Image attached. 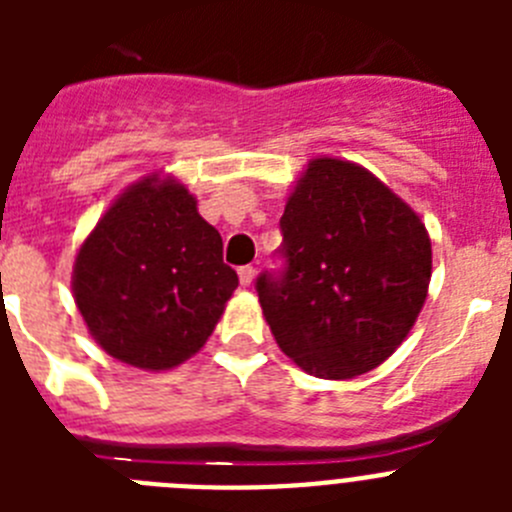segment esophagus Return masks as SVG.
Instances as JSON below:
<instances>
[{"instance_id": "esophagus-1", "label": "esophagus", "mask_w": 512, "mask_h": 512, "mask_svg": "<svg viewBox=\"0 0 512 512\" xmlns=\"http://www.w3.org/2000/svg\"><path fill=\"white\" fill-rule=\"evenodd\" d=\"M238 279H241L243 287H251L253 279H256V269H253V266H241V269H238Z\"/></svg>"}]
</instances>
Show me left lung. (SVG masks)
Masks as SVG:
<instances>
[{"mask_svg":"<svg viewBox=\"0 0 512 512\" xmlns=\"http://www.w3.org/2000/svg\"><path fill=\"white\" fill-rule=\"evenodd\" d=\"M279 277L256 279L279 348L307 374L351 379L397 351L428 297L431 238L364 166L312 158L289 192Z\"/></svg>","mask_w":512,"mask_h":512,"instance_id":"obj_1","label":"left lung"}]
</instances>
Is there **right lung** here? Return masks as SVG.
I'll use <instances>...</instances> for the list:
<instances>
[{"label":"right lung","mask_w":512,"mask_h":512,"mask_svg":"<svg viewBox=\"0 0 512 512\" xmlns=\"http://www.w3.org/2000/svg\"><path fill=\"white\" fill-rule=\"evenodd\" d=\"M235 287L220 233L197 212L194 194L161 174L143 176L107 207L71 277L94 341L146 372L197 354Z\"/></svg>","instance_id":"add662e5"}]
</instances>
